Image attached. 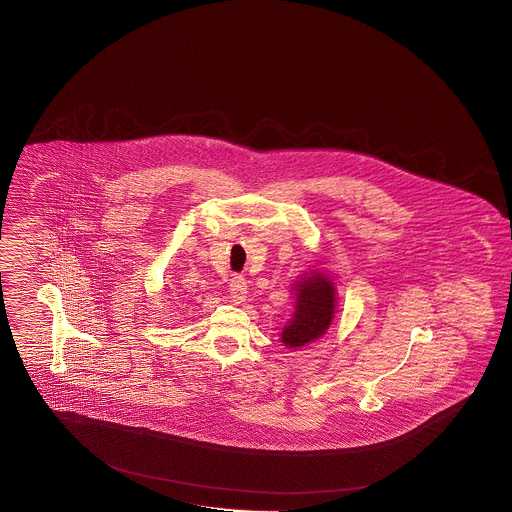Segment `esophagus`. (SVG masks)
Returning <instances> with one entry per match:
<instances>
[{
	"label": "esophagus",
	"mask_w": 512,
	"mask_h": 512,
	"mask_svg": "<svg viewBox=\"0 0 512 512\" xmlns=\"http://www.w3.org/2000/svg\"><path fill=\"white\" fill-rule=\"evenodd\" d=\"M229 293H231L234 304L244 302L246 296H248V281H246V278L234 276V278L231 279V285H229Z\"/></svg>",
	"instance_id": "34e87169"
}]
</instances>
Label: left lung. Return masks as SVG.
Masks as SVG:
<instances>
[{
	"mask_svg": "<svg viewBox=\"0 0 512 512\" xmlns=\"http://www.w3.org/2000/svg\"><path fill=\"white\" fill-rule=\"evenodd\" d=\"M334 287L332 283L315 274L298 285L293 319L281 332V341L287 347H302L321 338L334 317Z\"/></svg>",
	"mask_w": 512,
	"mask_h": 512,
	"instance_id": "1",
	"label": "left lung"
}]
</instances>
